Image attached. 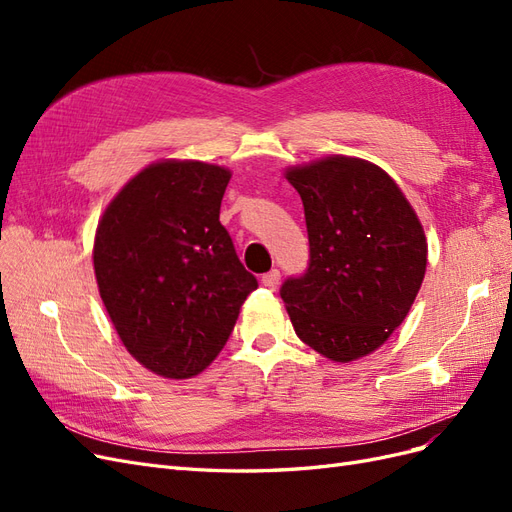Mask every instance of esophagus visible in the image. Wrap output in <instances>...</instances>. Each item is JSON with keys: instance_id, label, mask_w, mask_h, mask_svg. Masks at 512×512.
Wrapping results in <instances>:
<instances>
[{"instance_id": "obj_1", "label": "esophagus", "mask_w": 512, "mask_h": 512, "mask_svg": "<svg viewBox=\"0 0 512 512\" xmlns=\"http://www.w3.org/2000/svg\"><path fill=\"white\" fill-rule=\"evenodd\" d=\"M262 286H265V288H269V290H275L277 288V284H280V271H277V269H271L269 273H265V275H262Z\"/></svg>"}]
</instances>
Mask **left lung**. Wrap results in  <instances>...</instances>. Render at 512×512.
<instances>
[{
	"label": "left lung",
	"mask_w": 512,
	"mask_h": 512,
	"mask_svg": "<svg viewBox=\"0 0 512 512\" xmlns=\"http://www.w3.org/2000/svg\"><path fill=\"white\" fill-rule=\"evenodd\" d=\"M303 200L309 265L280 294L299 339L335 363L380 348L408 316L427 267L421 222L376 164L331 156L286 170Z\"/></svg>",
	"instance_id": "1"
}]
</instances>
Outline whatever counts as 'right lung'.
I'll list each match as a JSON object with an SVG mask.
<instances>
[{
	"label": "right lung",
	"mask_w": 512,
	"mask_h": 512,
	"mask_svg": "<svg viewBox=\"0 0 512 512\" xmlns=\"http://www.w3.org/2000/svg\"><path fill=\"white\" fill-rule=\"evenodd\" d=\"M228 181L230 170L215 164H149L123 185L98 224L100 297L123 346L158 376L200 374L258 288L220 224Z\"/></svg>",
	"instance_id": "right-lung-1"
}]
</instances>
